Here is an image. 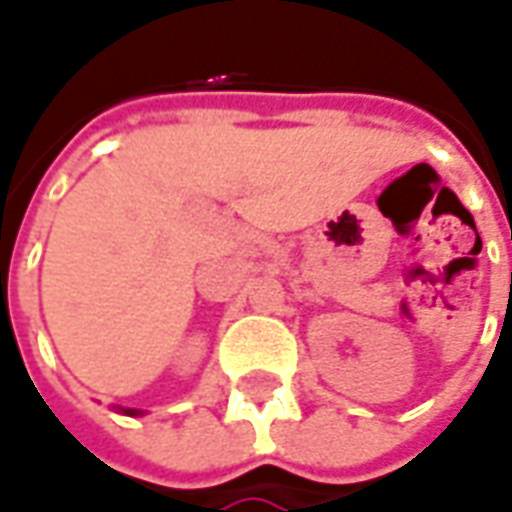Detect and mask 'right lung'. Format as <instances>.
Returning <instances> with one entry per match:
<instances>
[{
  "label": "right lung",
  "mask_w": 512,
  "mask_h": 512,
  "mask_svg": "<svg viewBox=\"0 0 512 512\" xmlns=\"http://www.w3.org/2000/svg\"><path fill=\"white\" fill-rule=\"evenodd\" d=\"M121 410H124L127 416H141V410H132V407H121Z\"/></svg>",
  "instance_id": "1"
}]
</instances>
